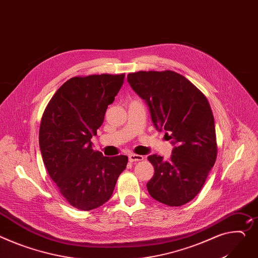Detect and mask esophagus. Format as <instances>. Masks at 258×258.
I'll use <instances>...</instances> for the list:
<instances>
[{"label": "esophagus", "instance_id": "esophagus-1", "mask_svg": "<svg viewBox=\"0 0 258 258\" xmlns=\"http://www.w3.org/2000/svg\"><path fill=\"white\" fill-rule=\"evenodd\" d=\"M128 158H129V161L132 163L144 160V157L142 155H136V154H130Z\"/></svg>", "mask_w": 258, "mask_h": 258}]
</instances>
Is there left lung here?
I'll return each mask as SVG.
<instances>
[{"instance_id":"8db88e82","label":"left lung","mask_w":258,"mask_h":258,"mask_svg":"<svg viewBox=\"0 0 258 258\" xmlns=\"http://www.w3.org/2000/svg\"><path fill=\"white\" fill-rule=\"evenodd\" d=\"M131 88L146 100L156 129L165 130L174 146L169 159L148 157L155 173L150 195L169 207H180L200 193L217 158L214 116L207 97L174 71L129 73Z\"/></svg>"}]
</instances>
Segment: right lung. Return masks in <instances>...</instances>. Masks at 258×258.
<instances>
[{"mask_svg":"<svg viewBox=\"0 0 258 258\" xmlns=\"http://www.w3.org/2000/svg\"><path fill=\"white\" fill-rule=\"evenodd\" d=\"M124 78V73L72 77L43 112L39 146L44 165L63 197L78 210L105 204L127 166V156L105 157L91 143Z\"/></svg>","mask_w":258,"mask_h":258,"instance_id":"right-lung-1","label":"right lung"}]
</instances>
